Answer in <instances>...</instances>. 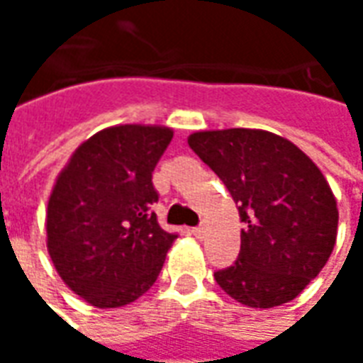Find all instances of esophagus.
Here are the masks:
<instances>
[{
  "mask_svg": "<svg viewBox=\"0 0 363 363\" xmlns=\"http://www.w3.org/2000/svg\"><path fill=\"white\" fill-rule=\"evenodd\" d=\"M192 234L196 238H204L206 235V224H199L196 228H192Z\"/></svg>",
  "mask_w": 363,
  "mask_h": 363,
  "instance_id": "esophagus-1",
  "label": "esophagus"
}]
</instances>
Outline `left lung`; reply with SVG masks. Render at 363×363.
<instances>
[{"instance_id":"obj_1","label":"left lung","mask_w":363,"mask_h":363,"mask_svg":"<svg viewBox=\"0 0 363 363\" xmlns=\"http://www.w3.org/2000/svg\"><path fill=\"white\" fill-rule=\"evenodd\" d=\"M189 145L230 190L245 224L238 259L214 273L218 285L253 308L293 301L336 243L338 208L318 167L261 129L199 131Z\"/></svg>"}]
</instances>
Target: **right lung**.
Wrapping results in <instances>:
<instances>
[{
  "label": "right lung",
  "mask_w": 363,
  "mask_h": 363,
  "mask_svg": "<svg viewBox=\"0 0 363 363\" xmlns=\"http://www.w3.org/2000/svg\"><path fill=\"white\" fill-rule=\"evenodd\" d=\"M173 139L169 128L118 125L78 147L58 174L47 210V247L68 287L98 308L147 293L177 234L151 206L153 171Z\"/></svg>",
  "instance_id": "1"
}]
</instances>
